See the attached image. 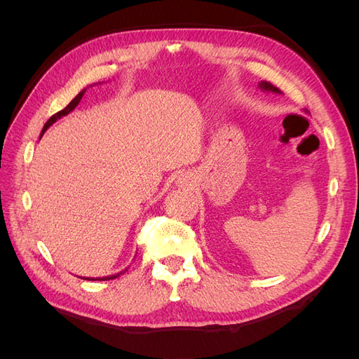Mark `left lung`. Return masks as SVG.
<instances>
[{
	"label": "left lung",
	"mask_w": 359,
	"mask_h": 359,
	"mask_svg": "<svg viewBox=\"0 0 359 359\" xmlns=\"http://www.w3.org/2000/svg\"><path fill=\"white\" fill-rule=\"evenodd\" d=\"M259 88L265 91V93H274V94H281V91L278 88H276L274 85H271L269 82H265V81H260L259 82Z\"/></svg>",
	"instance_id": "obj_1"
}]
</instances>
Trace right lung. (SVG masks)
<instances>
[{"label": "right lung", "instance_id": "1", "mask_svg": "<svg viewBox=\"0 0 359 359\" xmlns=\"http://www.w3.org/2000/svg\"><path fill=\"white\" fill-rule=\"evenodd\" d=\"M100 83V82H99ZM95 85V83H94ZM90 86H93V85H90ZM86 88H88V86H86ZM86 88H83L78 95H76L74 97V99L66 106V107H64V109L62 111H60V112H57L55 115H52L49 119H48V123L45 124V127H43V130H41V136H43V133H45L46 132V130L53 124V123H57L58 121V119L60 118H62V116H66V115H69L70 112H73L74 111V107L76 106H78L79 104V102L82 100V95L85 94V91H86ZM124 271H127V268L124 269ZM124 271H119V273H116V274H112V276H104V277H81V278H83V280H114V278H116V277H119V276H121L123 273H124Z\"/></svg>", "mask_w": 359, "mask_h": 359}]
</instances>
